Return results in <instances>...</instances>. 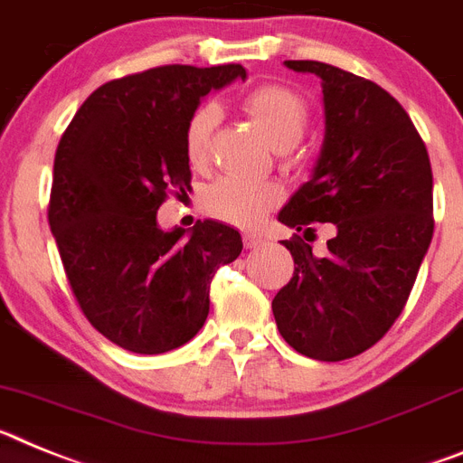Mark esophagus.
I'll list each match as a JSON object with an SVG mask.
<instances>
[{
  "mask_svg": "<svg viewBox=\"0 0 463 463\" xmlns=\"http://www.w3.org/2000/svg\"><path fill=\"white\" fill-rule=\"evenodd\" d=\"M263 244V237L256 235V232H244V247L247 249H256Z\"/></svg>",
  "mask_w": 463,
  "mask_h": 463,
  "instance_id": "esophagus-1",
  "label": "esophagus"
}]
</instances>
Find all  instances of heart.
Here are the masks:
<instances>
[{"label": "heart", "mask_w": 463, "mask_h": 463, "mask_svg": "<svg viewBox=\"0 0 463 463\" xmlns=\"http://www.w3.org/2000/svg\"><path fill=\"white\" fill-rule=\"evenodd\" d=\"M244 111L251 116L263 137L275 148H291L305 135L309 123V104L300 92L281 83H265L254 88L244 98ZM219 111L214 104H200L193 111L184 130V151L193 167H203L209 156L212 130ZM281 200V191L275 184L242 182L223 176L204 191V212L235 226H254L256 221L270 212Z\"/></svg>", "instance_id": "b5f03b06"}]
</instances>
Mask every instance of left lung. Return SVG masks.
<instances>
[{
    "label": "left lung",
    "mask_w": 463,
    "mask_h": 463,
    "mask_svg": "<svg viewBox=\"0 0 463 463\" xmlns=\"http://www.w3.org/2000/svg\"><path fill=\"white\" fill-rule=\"evenodd\" d=\"M321 79L326 132L309 182L279 212L293 277L272 300L281 337L317 361L371 349L403 312L433 237V175L408 111L364 76L287 60ZM315 222H333L327 254H311ZM303 232V236L298 232Z\"/></svg>",
    "instance_id": "1"
}]
</instances>
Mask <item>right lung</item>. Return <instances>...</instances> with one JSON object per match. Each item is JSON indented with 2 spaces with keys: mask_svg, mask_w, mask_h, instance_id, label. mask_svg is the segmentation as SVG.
Masks as SVG:
<instances>
[{
  "mask_svg": "<svg viewBox=\"0 0 463 463\" xmlns=\"http://www.w3.org/2000/svg\"><path fill=\"white\" fill-rule=\"evenodd\" d=\"M242 64H165L104 83L76 111L55 151L48 223L86 319L135 354L182 347L209 315V284L242 237L198 221L163 232L158 207L191 191L184 130L200 99Z\"/></svg>",
  "mask_w": 463,
  "mask_h": 463,
  "instance_id": "obj_1",
  "label": "right lung"
}]
</instances>
